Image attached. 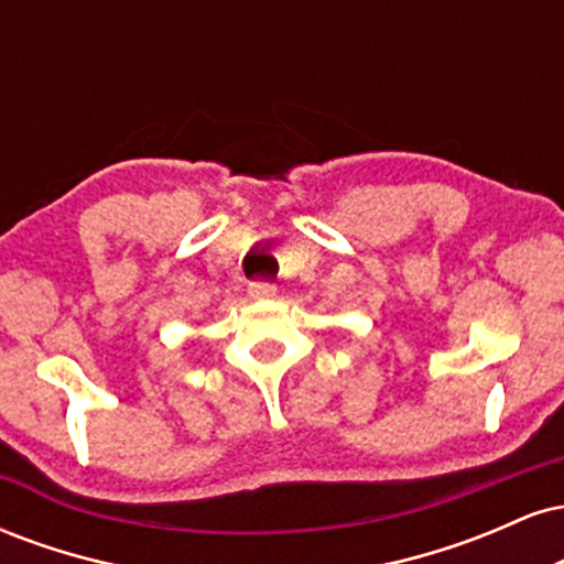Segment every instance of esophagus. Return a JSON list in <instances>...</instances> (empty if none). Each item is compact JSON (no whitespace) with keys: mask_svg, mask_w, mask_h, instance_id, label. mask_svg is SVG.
Returning <instances> with one entry per match:
<instances>
[{"mask_svg":"<svg viewBox=\"0 0 564 564\" xmlns=\"http://www.w3.org/2000/svg\"><path fill=\"white\" fill-rule=\"evenodd\" d=\"M275 283H270V281H254L249 286V294L254 296V300H273L275 296Z\"/></svg>","mask_w":564,"mask_h":564,"instance_id":"esophagus-1","label":"esophagus"}]
</instances>
